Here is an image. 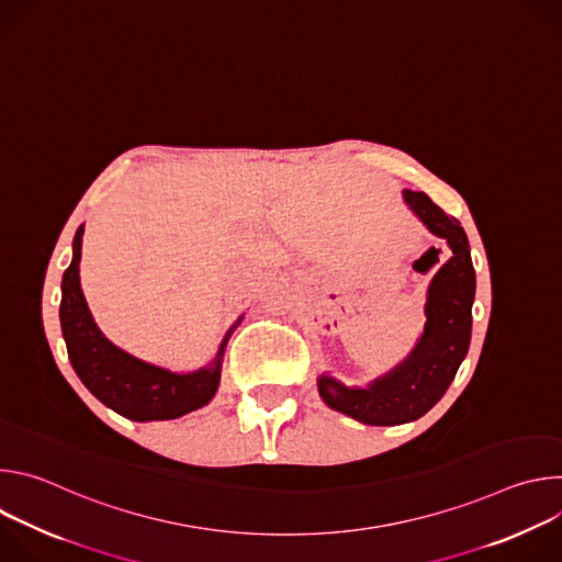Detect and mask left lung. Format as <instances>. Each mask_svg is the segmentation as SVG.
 <instances>
[{
    "label": "left lung",
    "mask_w": 562,
    "mask_h": 562,
    "mask_svg": "<svg viewBox=\"0 0 562 562\" xmlns=\"http://www.w3.org/2000/svg\"><path fill=\"white\" fill-rule=\"evenodd\" d=\"M405 202L434 235L447 239L453 256L429 284L427 325L407 360L367 389L345 386L327 373L319 375L317 391L325 403L364 425H403L425 416L449 389L471 340L475 273L467 233L429 195L405 191Z\"/></svg>",
    "instance_id": "obj_1"
}]
</instances>
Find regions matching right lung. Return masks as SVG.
Segmentation results:
<instances>
[{"label": "right lung", "mask_w": 562, "mask_h": 562, "mask_svg": "<svg viewBox=\"0 0 562 562\" xmlns=\"http://www.w3.org/2000/svg\"><path fill=\"white\" fill-rule=\"evenodd\" d=\"M82 235L85 226H79L72 237L70 267L61 278L59 304L61 336L79 380L106 407L137 423L173 420L204 407L217 391L226 342L243 317L226 331L213 362L193 373H173L122 351L95 325L79 286Z\"/></svg>", "instance_id": "1"}]
</instances>
